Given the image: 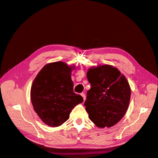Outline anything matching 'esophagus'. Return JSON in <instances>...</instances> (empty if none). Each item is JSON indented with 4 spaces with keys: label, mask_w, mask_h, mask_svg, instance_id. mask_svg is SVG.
I'll return each mask as SVG.
<instances>
[{
    "label": "esophagus",
    "mask_w": 158,
    "mask_h": 158,
    "mask_svg": "<svg viewBox=\"0 0 158 158\" xmlns=\"http://www.w3.org/2000/svg\"><path fill=\"white\" fill-rule=\"evenodd\" d=\"M81 95H82V98H83V99H84V101H85V98H86V97H85V94H84V93H82V94H81Z\"/></svg>",
    "instance_id": "esophagus-1"
}]
</instances>
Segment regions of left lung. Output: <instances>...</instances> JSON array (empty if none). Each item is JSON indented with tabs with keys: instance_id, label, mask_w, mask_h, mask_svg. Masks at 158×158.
I'll return each instance as SVG.
<instances>
[{
	"instance_id": "1",
	"label": "left lung",
	"mask_w": 158,
	"mask_h": 158,
	"mask_svg": "<svg viewBox=\"0 0 158 158\" xmlns=\"http://www.w3.org/2000/svg\"><path fill=\"white\" fill-rule=\"evenodd\" d=\"M90 89L84 103L89 117L99 128L111 127L125 115L131 91L125 76L117 69L105 64L87 73Z\"/></svg>"
}]
</instances>
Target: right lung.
Segmentation results:
<instances>
[{"label": "right lung", "mask_w": 158, "mask_h": 158, "mask_svg": "<svg viewBox=\"0 0 158 158\" xmlns=\"http://www.w3.org/2000/svg\"><path fill=\"white\" fill-rule=\"evenodd\" d=\"M71 71L72 66L55 62L44 66L33 80L30 94L33 107L47 125H61L69 118L73 109L83 102V98L73 91Z\"/></svg>", "instance_id": "add662e5"}]
</instances>
